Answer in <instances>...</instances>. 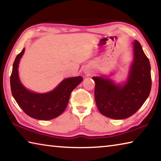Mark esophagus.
<instances>
[{
    "label": "esophagus",
    "mask_w": 161,
    "mask_h": 161,
    "mask_svg": "<svg viewBox=\"0 0 161 161\" xmlns=\"http://www.w3.org/2000/svg\"><path fill=\"white\" fill-rule=\"evenodd\" d=\"M84 74H86V75H90L91 73H92V69L89 67H88V66H86V67H85L84 68Z\"/></svg>",
    "instance_id": "1"
}]
</instances>
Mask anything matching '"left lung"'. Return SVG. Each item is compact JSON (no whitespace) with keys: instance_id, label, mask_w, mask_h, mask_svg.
<instances>
[{"instance_id":"1","label":"left lung","mask_w":161,"mask_h":161,"mask_svg":"<svg viewBox=\"0 0 161 161\" xmlns=\"http://www.w3.org/2000/svg\"><path fill=\"white\" fill-rule=\"evenodd\" d=\"M133 58L126 78L117 83L109 77H93L94 97L100 113L110 119L121 120L134 114L148 99L151 89V65L137 40L133 42Z\"/></svg>"}]
</instances>
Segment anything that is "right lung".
Here are the masks:
<instances>
[{"instance_id": "1", "label": "right lung", "mask_w": 161, "mask_h": 161, "mask_svg": "<svg viewBox=\"0 0 161 161\" xmlns=\"http://www.w3.org/2000/svg\"><path fill=\"white\" fill-rule=\"evenodd\" d=\"M25 48L15 58L10 76V87L13 97L27 115L38 120H51L64 112L74 89L83 80L81 76L64 79L53 90L37 93L30 90L22 84L18 67Z\"/></svg>"}]
</instances>
